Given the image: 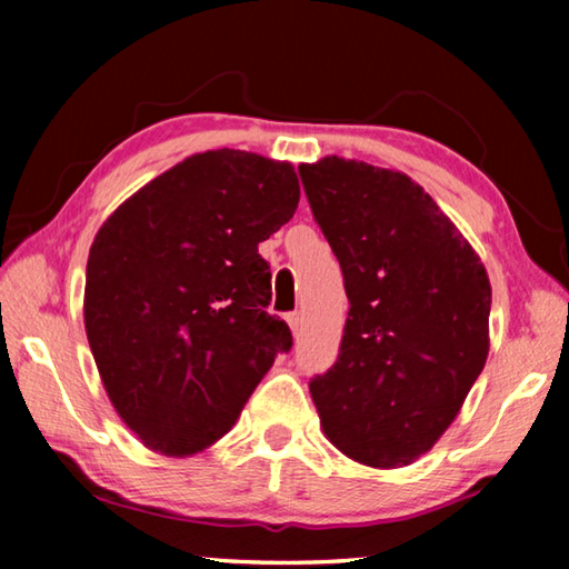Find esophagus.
I'll use <instances>...</instances> for the list:
<instances>
[{
  "label": "esophagus",
  "mask_w": 569,
  "mask_h": 569,
  "mask_svg": "<svg viewBox=\"0 0 569 569\" xmlns=\"http://www.w3.org/2000/svg\"><path fill=\"white\" fill-rule=\"evenodd\" d=\"M286 321H288V326H291L293 336H298V329H301V313H298V311L288 313V316H286Z\"/></svg>",
  "instance_id": "1"
}]
</instances>
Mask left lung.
<instances>
[{
    "label": "left lung",
    "mask_w": 569,
    "mask_h": 569,
    "mask_svg": "<svg viewBox=\"0 0 569 569\" xmlns=\"http://www.w3.org/2000/svg\"><path fill=\"white\" fill-rule=\"evenodd\" d=\"M298 176L351 303L336 363L308 383L323 435L361 465H411L485 369L487 271L403 172L329 156Z\"/></svg>",
    "instance_id": "1"
}]
</instances>
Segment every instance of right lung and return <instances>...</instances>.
<instances>
[{"label": "right lung", "instance_id": "obj_1", "mask_svg": "<svg viewBox=\"0 0 569 569\" xmlns=\"http://www.w3.org/2000/svg\"><path fill=\"white\" fill-rule=\"evenodd\" d=\"M298 198L291 162L208 150L150 180L94 236L84 329L112 407L152 451L216 445L291 351L288 323L266 311L258 243Z\"/></svg>", "mask_w": 569, "mask_h": 569}]
</instances>
